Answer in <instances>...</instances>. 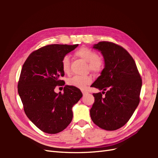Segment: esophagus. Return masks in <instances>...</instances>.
<instances>
[{"mask_svg":"<svg viewBox=\"0 0 158 158\" xmlns=\"http://www.w3.org/2000/svg\"><path fill=\"white\" fill-rule=\"evenodd\" d=\"M82 93H83V96H85V95H86L87 94H88V92H86V91H83V92H82Z\"/></svg>","mask_w":158,"mask_h":158,"instance_id":"34e87169","label":"esophagus"}]
</instances>
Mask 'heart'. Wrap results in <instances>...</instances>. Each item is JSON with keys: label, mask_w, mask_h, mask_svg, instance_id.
Segmentation results:
<instances>
[{"label": "heart", "mask_w": 158, "mask_h": 158, "mask_svg": "<svg viewBox=\"0 0 158 158\" xmlns=\"http://www.w3.org/2000/svg\"><path fill=\"white\" fill-rule=\"evenodd\" d=\"M75 55L79 57L85 61L88 62L89 69L91 71L98 73L102 70L104 68V62L102 60L99 58V56L97 52L88 48H81L77 50L75 52ZM62 69L64 73H69L70 67V58L68 56H65L62 60L61 62ZM92 81V78L91 76H79L75 75L67 81V83L70 86H74L79 89H85L87 86L91 84Z\"/></svg>", "instance_id": "obj_1"}]
</instances>
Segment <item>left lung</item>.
<instances>
[{"instance_id":"obj_1","label":"left lung","mask_w":158,"mask_h":158,"mask_svg":"<svg viewBox=\"0 0 158 158\" xmlns=\"http://www.w3.org/2000/svg\"><path fill=\"white\" fill-rule=\"evenodd\" d=\"M93 48L101 52L105 66L91 85L103 92L93 94L90 116L100 128L115 130L128 122L138 106L142 79L135 60L122 46L101 41Z\"/></svg>"}]
</instances>
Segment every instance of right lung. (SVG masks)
Segmentation results:
<instances>
[{
	"instance_id": "add662e5",
	"label": "right lung",
	"mask_w": 158,
	"mask_h": 158,
	"mask_svg": "<svg viewBox=\"0 0 158 158\" xmlns=\"http://www.w3.org/2000/svg\"><path fill=\"white\" fill-rule=\"evenodd\" d=\"M76 45H48L32 52L23 64L18 90L29 119L43 132H62L71 122L72 107L83 94L74 86L64 87V93L54 92L65 84L62 60Z\"/></svg>"
}]
</instances>
